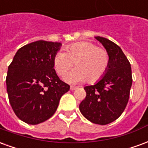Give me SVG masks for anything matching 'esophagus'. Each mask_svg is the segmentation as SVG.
Returning a JSON list of instances; mask_svg holds the SVG:
<instances>
[{"label":"esophagus","mask_w":148,"mask_h":148,"mask_svg":"<svg viewBox=\"0 0 148 148\" xmlns=\"http://www.w3.org/2000/svg\"><path fill=\"white\" fill-rule=\"evenodd\" d=\"M77 89V87L76 86H71V90H75Z\"/></svg>","instance_id":"1"}]
</instances>
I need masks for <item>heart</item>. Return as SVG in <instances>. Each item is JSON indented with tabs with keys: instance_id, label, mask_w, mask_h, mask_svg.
I'll return each mask as SVG.
<instances>
[{
	"instance_id": "1",
	"label": "heart",
	"mask_w": 148,
	"mask_h": 148,
	"mask_svg": "<svg viewBox=\"0 0 148 148\" xmlns=\"http://www.w3.org/2000/svg\"><path fill=\"white\" fill-rule=\"evenodd\" d=\"M74 63L75 69L68 73L64 80L68 83H78L86 80L93 83L106 74L109 64V56L105 49L90 42H79L68 46L65 53L58 52L53 58L56 73L63 76Z\"/></svg>"
}]
</instances>
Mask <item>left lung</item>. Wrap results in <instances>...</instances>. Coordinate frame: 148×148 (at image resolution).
Here are the masks:
<instances>
[{"label":"left lung","mask_w":148,"mask_h":148,"mask_svg":"<svg viewBox=\"0 0 148 148\" xmlns=\"http://www.w3.org/2000/svg\"><path fill=\"white\" fill-rule=\"evenodd\" d=\"M109 56L106 74L93 86L84 87L86 98L80 103L82 114L93 124L105 125L116 121L127 106L132 84L129 61L118 45L96 36Z\"/></svg>","instance_id":"obj_1"}]
</instances>
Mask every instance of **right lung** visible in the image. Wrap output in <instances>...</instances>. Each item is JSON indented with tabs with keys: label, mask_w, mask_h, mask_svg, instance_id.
<instances>
[{
	"label": "right lung",
	"mask_w": 148,
	"mask_h": 148,
	"mask_svg": "<svg viewBox=\"0 0 148 148\" xmlns=\"http://www.w3.org/2000/svg\"><path fill=\"white\" fill-rule=\"evenodd\" d=\"M61 42L39 40L22 47L8 68L6 86L15 114L28 124L51 117L70 86L59 79L53 58Z\"/></svg>",
	"instance_id": "right-lung-1"
}]
</instances>
